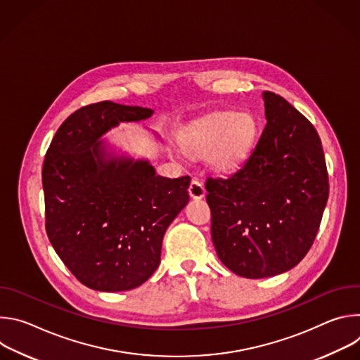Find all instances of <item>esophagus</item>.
Masks as SVG:
<instances>
[{"mask_svg":"<svg viewBox=\"0 0 360 360\" xmlns=\"http://www.w3.org/2000/svg\"><path fill=\"white\" fill-rule=\"evenodd\" d=\"M188 192H189L191 198L200 199V198L205 196V186L202 185V182L199 179H192L191 185L188 188Z\"/></svg>","mask_w":360,"mask_h":360,"instance_id":"1","label":"esophagus"}]
</instances>
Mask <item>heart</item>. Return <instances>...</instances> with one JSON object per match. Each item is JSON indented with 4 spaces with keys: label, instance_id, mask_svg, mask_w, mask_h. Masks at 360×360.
<instances>
[{
    "label": "heart",
    "instance_id": "b5f03b06",
    "mask_svg": "<svg viewBox=\"0 0 360 360\" xmlns=\"http://www.w3.org/2000/svg\"><path fill=\"white\" fill-rule=\"evenodd\" d=\"M256 136L250 115L215 112L195 121L182 139L184 149L195 157L210 153V162L219 171L238 168L249 155Z\"/></svg>",
    "mask_w": 360,
    "mask_h": 360
}]
</instances>
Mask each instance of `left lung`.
Listing matches in <instances>:
<instances>
[{"label": "left lung", "mask_w": 360, "mask_h": 360, "mask_svg": "<svg viewBox=\"0 0 360 360\" xmlns=\"http://www.w3.org/2000/svg\"><path fill=\"white\" fill-rule=\"evenodd\" d=\"M264 101L268 121L250 157L205 184L218 258L249 279L283 274L304 258L329 196L315 127L281 95L265 91Z\"/></svg>", "instance_id": "obj_1"}]
</instances>
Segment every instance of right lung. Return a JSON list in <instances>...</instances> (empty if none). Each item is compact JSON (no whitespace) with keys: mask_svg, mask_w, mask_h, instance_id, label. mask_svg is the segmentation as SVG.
<instances>
[{"mask_svg":"<svg viewBox=\"0 0 360 360\" xmlns=\"http://www.w3.org/2000/svg\"><path fill=\"white\" fill-rule=\"evenodd\" d=\"M149 108L102 101L58 128L42 167L45 229L72 275L101 292L142 285L157 271L165 231L189 200V176L164 178L143 160L112 157L98 141Z\"/></svg>","mask_w":360,"mask_h":360,"instance_id":"add662e5","label":"right lung"}]
</instances>
